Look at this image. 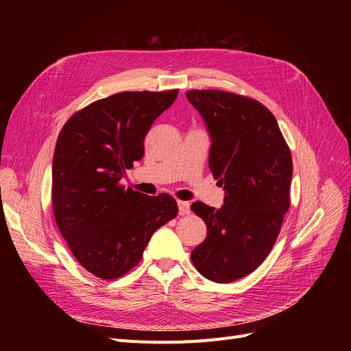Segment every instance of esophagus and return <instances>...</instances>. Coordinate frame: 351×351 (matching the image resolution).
<instances>
[{
    "label": "esophagus",
    "instance_id": "34e87169",
    "mask_svg": "<svg viewBox=\"0 0 351 351\" xmlns=\"http://www.w3.org/2000/svg\"><path fill=\"white\" fill-rule=\"evenodd\" d=\"M178 212L180 215H189L190 212H192V209H190V204L189 202H178Z\"/></svg>",
    "mask_w": 351,
    "mask_h": 351
}]
</instances>
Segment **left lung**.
Segmentation results:
<instances>
[{
	"label": "left lung",
	"instance_id": "left-lung-1",
	"mask_svg": "<svg viewBox=\"0 0 351 351\" xmlns=\"http://www.w3.org/2000/svg\"><path fill=\"white\" fill-rule=\"evenodd\" d=\"M210 134L209 168L224 186L219 209L195 202L208 236L192 252L205 278L231 282L246 277L267 259L290 208L293 161L272 112L243 95L189 90Z\"/></svg>",
	"mask_w": 351,
	"mask_h": 351
}]
</instances>
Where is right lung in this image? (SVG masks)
I'll return each instance as SVG.
<instances>
[{
  "label": "right lung",
  "mask_w": 351,
  "mask_h": 351,
  "mask_svg": "<svg viewBox=\"0 0 351 351\" xmlns=\"http://www.w3.org/2000/svg\"><path fill=\"white\" fill-rule=\"evenodd\" d=\"M178 89L120 92L74 112L52 161V208L62 239L82 267L102 280L133 269L154 232L177 217V202L146 196L120 182L143 158L152 123Z\"/></svg>",
  "instance_id": "obj_1"
}]
</instances>
